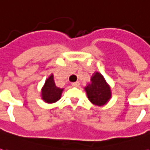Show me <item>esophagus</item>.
I'll use <instances>...</instances> for the list:
<instances>
[{
    "label": "esophagus",
    "mask_w": 150,
    "mask_h": 150,
    "mask_svg": "<svg viewBox=\"0 0 150 150\" xmlns=\"http://www.w3.org/2000/svg\"><path fill=\"white\" fill-rule=\"evenodd\" d=\"M80 85V83L79 81L74 82V83H72V86H74V87H79Z\"/></svg>",
    "instance_id": "esophagus-1"
}]
</instances>
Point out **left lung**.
Here are the masks:
<instances>
[{"instance_id":"obj_1","label":"left lung","mask_w":150,"mask_h":150,"mask_svg":"<svg viewBox=\"0 0 150 150\" xmlns=\"http://www.w3.org/2000/svg\"><path fill=\"white\" fill-rule=\"evenodd\" d=\"M85 90L89 100L95 105H104L111 97L110 88L103 75L98 72L91 77V83L88 84L85 88Z\"/></svg>"}]
</instances>
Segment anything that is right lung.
<instances>
[{
    "mask_svg": "<svg viewBox=\"0 0 150 150\" xmlns=\"http://www.w3.org/2000/svg\"><path fill=\"white\" fill-rule=\"evenodd\" d=\"M62 90L63 89L56 87L54 80V76L53 75H50L46 79L45 85L43 87L42 97L46 103H54L60 99Z\"/></svg>",
    "mask_w": 150,
    "mask_h": 150,
    "instance_id": "right-lung-1",
    "label": "right lung"
}]
</instances>
